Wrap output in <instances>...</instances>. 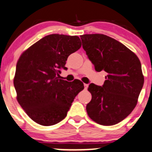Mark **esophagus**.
<instances>
[{"instance_id": "esophagus-1", "label": "esophagus", "mask_w": 152, "mask_h": 152, "mask_svg": "<svg viewBox=\"0 0 152 152\" xmlns=\"http://www.w3.org/2000/svg\"><path fill=\"white\" fill-rule=\"evenodd\" d=\"M84 86H85L86 89H87V88H88V84H86V83H84Z\"/></svg>"}]
</instances>
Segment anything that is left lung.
Here are the masks:
<instances>
[{"label":"left lung","instance_id":"8db88e82","mask_svg":"<svg viewBox=\"0 0 152 152\" xmlns=\"http://www.w3.org/2000/svg\"><path fill=\"white\" fill-rule=\"evenodd\" d=\"M80 39L95 70L107 74L102 86L91 83L88 88L92 96L88 115L99 124H116L137 104L144 83L140 60L125 45L104 34H84Z\"/></svg>","mask_w":152,"mask_h":152}]
</instances>
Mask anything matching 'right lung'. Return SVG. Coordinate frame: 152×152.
I'll return each instance as SVG.
<instances>
[{"label": "right lung", "mask_w": 152, "mask_h": 152, "mask_svg": "<svg viewBox=\"0 0 152 152\" xmlns=\"http://www.w3.org/2000/svg\"><path fill=\"white\" fill-rule=\"evenodd\" d=\"M77 36L50 34L39 40L20 56L14 86L17 99L30 118L39 124L51 126L67 115L83 83L61 78V69H67L69 56L80 48Z\"/></svg>", "instance_id": "1"}]
</instances>
